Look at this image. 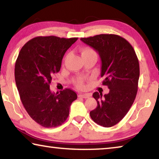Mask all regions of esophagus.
I'll list each match as a JSON object with an SVG mask.
<instances>
[{
    "label": "esophagus",
    "instance_id": "esophagus-1",
    "mask_svg": "<svg viewBox=\"0 0 159 159\" xmlns=\"http://www.w3.org/2000/svg\"><path fill=\"white\" fill-rule=\"evenodd\" d=\"M79 98H88L89 97H90V94H86V93L79 94Z\"/></svg>",
    "mask_w": 159,
    "mask_h": 159
}]
</instances>
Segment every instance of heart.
Instances as JSON below:
<instances>
[{"label":"heart","mask_w":159,"mask_h":159,"mask_svg":"<svg viewBox=\"0 0 159 159\" xmlns=\"http://www.w3.org/2000/svg\"><path fill=\"white\" fill-rule=\"evenodd\" d=\"M80 52H81L82 57H86V56H90V55L97 56L95 51L94 50L93 48H89V47H85L84 48H83L81 51H80ZM74 83L77 88H84V84H85V79L83 77L77 78V79L75 80Z\"/></svg>","instance_id":"1"}]
</instances>
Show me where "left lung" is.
I'll return each mask as SVG.
<instances>
[{
	"instance_id": "obj_1",
	"label": "left lung",
	"mask_w": 159,
	"mask_h": 159,
	"mask_svg": "<svg viewBox=\"0 0 159 159\" xmlns=\"http://www.w3.org/2000/svg\"><path fill=\"white\" fill-rule=\"evenodd\" d=\"M84 43L98 51L102 61V85L109 93L102 96L93 93L98 102L90 112L94 122L105 128L112 127L127 114L136 98L139 76V61L127 40L115 34H99L81 38Z\"/></svg>"
}]
</instances>
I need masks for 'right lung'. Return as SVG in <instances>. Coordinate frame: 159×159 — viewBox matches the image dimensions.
<instances>
[{"label": "right lung", "instance_id": "obj_1", "mask_svg": "<svg viewBox=\"0 0 159 159\" xmlns=\"http://www.w3.org/2000/svg\"><path fill=\"white\" fill-rule=\"evenodd\" d=\"M78 38L55 36L34 38L21 48L15 66V79L20 99L28 114L44 128L60 126L68 118L74 91L66 88L54 93L50 84L60 71L64 53Z\"/></svg>", "mask_w": 159, "mask_h": 159}]
</instances>
